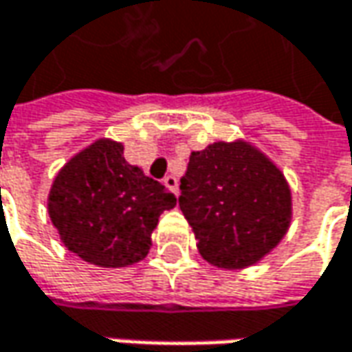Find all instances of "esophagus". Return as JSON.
Segmentation results:
<instances>
[{"label":"esophagus","mask_w":352,"mask_h":352,"mask_svg":"<svg viewBox=\"0 0 352 352\" xmlns=\"http://www.w3.org/2000/svg\"><path fill=\"white\" fill-rule=\"evenodd\" d=\"M164 186L178 196V178H176V176H166V178H164Z\"/></svg>","instance_id":"obj_1"}]
</instances>
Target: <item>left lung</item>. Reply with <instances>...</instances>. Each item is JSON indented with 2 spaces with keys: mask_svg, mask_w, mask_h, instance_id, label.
Masks as SVG:
<instances>
[{
  "mask_svg": "<svg viewBox=\"0 0 352 352\" xmlns=\"http://www.w3.org/2000/svg\"><path fill=\"white\" fill-rule=\"evenodd\" d=\"M180 210L213 266H252L288 233L292 192L282 170L247 141L208 144L190 155Z\"/></svg>",
  "mask_w": 352,
  "mask_h": 352,
  "instance_id": "1",
  "label": "left lung"
}]
</instances>
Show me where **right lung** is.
Instances as JSON below:
<instances>
[{"label": "right lung", "mask_w": 352, "mask_h": 352, "mask_svg": "<svg viewBox=\"0 0 352 352\" xmlns=\"http://www.w3.org/2000/svg\"><path fill=\"white\" fill-rule=\"evenodd\" d=\"M47 206L66 249L102 268H125L148 254L158 217L176 196L129 164L121 142L98 139L62 166Z\"/></svg>", "instance_id": "right-lung-1"}]
</instances>
